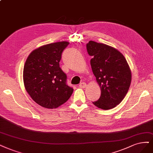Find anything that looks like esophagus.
<instances>
[{"instance_id":"obj_1","label":"esophagus","mask_w":153,"mask_h":153,"mask_svg":"<svg viewBox=\"0 0 153 153\" xmlns=\"http://www.w3.org/2000/svg\"><path fill=\"white\" fill-rule=\"evenodd\" d=\"M86 86H87V85H86V83H85V82H82V83H81L80 85H79V87H80V88H85L86 87Z\"/></svg>"}]
</instances>
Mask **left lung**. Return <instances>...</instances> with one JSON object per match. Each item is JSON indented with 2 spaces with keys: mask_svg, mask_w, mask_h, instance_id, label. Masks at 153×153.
Returning a JSON list of instances; mask_svg holds the SVG:
<instances>
[{
  "mask_svg": "<svg viewBox=\"0 0 153 153\" xmlns=\"http://www.w3.org/2000/svg\"><path fill=\"white\" fill-rule=\"evenodd\" d=\"M88 54L92 57L91 65L101 88V97L92 102L97 108L108 110L118 105L127 94L131 74L123 55L108 45L89 41Z\"/></svg>",
  "mask_w": 153,
  "mask_h": 153,
  "instance_id": "8db88e82",
  "label": "left lung"
}]
</instances>
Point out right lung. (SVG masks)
Segmentation results:
<instances>
[{
  "mask_svg": "<svg viewBox=\"0 0 153 153\" xmlns=\"http://www.w3.org/2000/svg\"><path fill=\"white\" fill-rule=\"evenodd\" d=\"M69 45L59 42L40 47L31 52L23 68L26 91L33 101L48 109L66 102L73 92L67 76L59 67L62 52Z\"/></svg>",
  "mask_w": 153,
  "mask_h": 153,
  "instance_id": "right-lung-1",
  "label": "right lung"
}]
</instances>
